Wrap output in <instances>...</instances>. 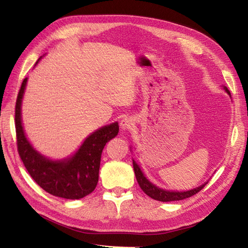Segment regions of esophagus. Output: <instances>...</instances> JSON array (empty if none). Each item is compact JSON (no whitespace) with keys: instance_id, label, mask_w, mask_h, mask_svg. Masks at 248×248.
I'll use <instances>...</instances> for the list:
<instances>
[{"instance_id":"esophagus-1","label":"esophagus","mask_w":248,"mask_h":248,"mask_svg":"<svg viewBox=\"0 0 248 248\" xmlns=\"http://www.w3.org/2000/svg\"><path fill=\"white\" fill-rule=\"evenodd\" d=\"M134 125V119L132 117H124L120 120V128L121 130H129Z\"/></svg>"}]
</instances>
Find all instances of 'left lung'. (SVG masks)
Masks as SVG:
<instances>
[{
	"instance_id": "8db88e82",
	"label": "left lung",
	"mask_w": 248,
	"mask_h": 248,
	"mask_svg": "<svg viewBox=\"0 0 248 248\" xmlns=\"http://www.w3.org/2000/svg\"><path fill=\"white\" fill-rule=\"evenodd\" d=\"M223 88L230 97L231 94H230V92L227 89V87L223 86ZM131 148H132V147H130V149ZM132 161H133V168H134L136 180H138L140 188L143 189L144 193L148 195L149 197H151L152 199L159 200V202H175V200H182V199L188 198V197L193 196V195H195L196 193H198L199 191H202L205 184L208 183V181H205L204 183L202 184V186H199L192 188V189H187V191H180V192L179 191H168V189L161 188L159 186H156L155 184L152 183L149 179L146 177L144 171L141 170V168H140L139 163L136 162L134 159H132Z\"/></svg>"
}]
</instances>
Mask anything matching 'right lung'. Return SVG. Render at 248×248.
<instances>
[{
    "label": "right lung",
    "mask_w": 248,
    "mask_h": 248,
    "mask_svg": "<svg viewBox=\"0 0 248 248\" xmlns=\"http://www.w3.org/2000/svg\"><path fill=\"white\" fill-rule=\"evenodd\" d=\"M43 59L36 62L35 66ZM28 78H25L16 103V132L19 155L31 177L46 192L56 197L80 199L97 186L101 154L108 140L118 134L117 121L93 131L84 140L75 154L64 159L53 160L40 154L31 144L22 124V100Z\"/></svg>",
    "instance_id": "1"
}]
</instances>
